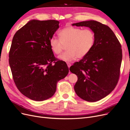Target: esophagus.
Returning a JSON list of instances; mask_svg holds the SVG:
<instances>
[{
  "instance_id": "34e87169",
  "label": "esophagus",
  "mask_w": 130,
  "mask_h": 130,
  "mask_svg": "<svg viewBox=\"0 0 130 130\" xmlns=\"http://www.w3.org/2000/svg\"><path fill=\"white\" fill-rule=\"evenodd\" d=\"M67 66H68V68H69L71 66V64L70 63H69V62H67Z\"/></svg>"
}]
</instances>
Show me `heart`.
Returning a JSON list of instances; mask_svg holds the SVG:
<instances>
[{
  "mask_svg": "<svg viewBox=\"0 0 130 130\" xmlns=\"http://www.w3.org/2000/svg\"><path fill=\"white\" fill-rule=\"evenodd\" d=\"M60 39L52 37L50 45L55 54H60L67 46L68 51L59 58L70 62L78 58H84L92 50L95 41L94 32L90 29H83L73 26H67L59 33Z\"/></svg>",
  "mask_w": 130,
  "mask_h": 130,
  "instance_id": "1",
  "label": "heart"
}]
</instances>
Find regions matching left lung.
<instances>
[{
  "mask_svg": "<svg viewBox=\"0 0 130 130\" xmlns=\"http://www.w3.org/2000/svg\"><path fill=\"white\" fill-rule=\"evenodd\" d=\"M90 28L95 35L92 50L69 69L78 77L74 86L82 99L95 102L106 97L115 89L120 75L122 60L121 45L108 26L94 20L74 23Z\"/></svg>",
  "mask_w": 130,
  "mask_h": 130,
  "instance_id": "8db88e82",
  "label": "left lung"
}]
</instances>
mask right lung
I'll return each mask as SVG.
<instances>
[{
    "mask_svg": "<svg viewBox=\"0 0 130 130\" xmlns=\"http://www.w3.org/2000/svg\"><path fill=\"white\" fill-rule=\"evenodd\" d=\"M59 21L32 20L15 34L9 52V63L18 90L32 100L52 96L56 84L69 72L65 62L55 58L50 40Z\"/></svg>",
    "mask_w": 130,
    "mask_h": 130,
    "instance_id": "add662e5",
    "label": "right lung"
}]
</instances>
